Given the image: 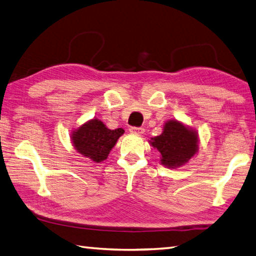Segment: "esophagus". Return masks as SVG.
<instances>
[{
    "label": "esophagus",
    "mask_w": 256,
    "mask_h": 256,
    "mask_svg": "<svg viewBox=\"0 0 256 256\" xmlns=\"http://www.w3.org/2000/svg\"><path fill=\"white\" fill-rule=\"evenodd\" d=\"M129 132H132V134L141 136V134H144V128H138V127H132V128L129 129Z\"/></svg>",
    "instance_id": "obj_1"
}]
</instances>
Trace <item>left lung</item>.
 Masks as SVG:
<instances>
[{"label":"left lung","instance_id":"1","mask_svg":"<svg viewBox=\"0 0 256 256\" xmlns=\"http://www.w3.org/2000/svg\"><path fill=\"white\" fill-rule=\"evenodd\" d=\"M160 152V162L168 168H176L188 163L200 149V137L192 129L178 119H170L163 126L160 136L149 140Z\"/></svg>","mask_w":256,"mask_h":256}]
</instances>
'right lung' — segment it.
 <instances>
[{
  "mask_svg": "<svg viewBox=\"0 0 256 256\" xmlns=\"http://www.w3.org/2000/svg\"><path fill=\"white\" fill-rule=\"evenodd\" d=\"M122 128L108 129L98 118L90 119L71 132V142L74 149L84 158L95 163L104 161L124 134Z\"/></svg>",
  "mask_w": 256,
  "mask_h": 256,
  "instance_id": "obj_1",
  "label": "right lung"
}]
</instances>
